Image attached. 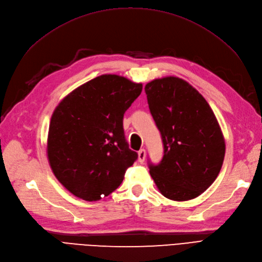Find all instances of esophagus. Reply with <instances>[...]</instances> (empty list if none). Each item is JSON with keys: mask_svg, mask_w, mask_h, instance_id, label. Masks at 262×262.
Here are the masks:
<instances>
[{"mask_svg": "<svg viewBox=\"0 0 262 262\" xmlns=\"http://www.w3.org/2000/svg\"><path fill=\"white\" fill-rule=\"evenodd\" d=\"M145 157H146L145 149H144V148L140 149L139 153H138V161H139L140 163H143V162L145 161Z\"/></svg>", "mask_w": 262, "mask_h": 262, "instance_id": "34e87169", "label": "esophagus"}]
</instances>
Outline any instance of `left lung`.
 <instances>
[{"instance_id": "1", "label": "left lung", "mask_w": 262, "mask_h": 262, "mask_svg": "<svg viewBox=\"0 0 262 262\" xmlns=\"http://www.w3.org/2000/svg\"><path fill=\"white\" fill-rule=\"evenodd\" d=\"M144 90L164 144L161 163L149 164L150 177L167 199H194L213 184L223 165L225 140L217 119L182 78H156Z\"/></svg>"}]
</instances>
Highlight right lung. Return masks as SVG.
<instances>
[{
    "mask_svg": "<svg viewBox=\"0 0 262 262\" xmlns=\"http://www.w3.org/2000/svg\"><path fill=\"white\" fill-rule=\"evenodd\" d=\"M142 84L104 74L78 86L52 114L47 156L60 184L85 201H97L120 186L138 154L124 139L123 115Z\"/></svg>",
    "mask_w": 262,
    "mask_h": 262,
    "instance_id": "add662e5",
    "label": "right lung"
}]
</instances>
